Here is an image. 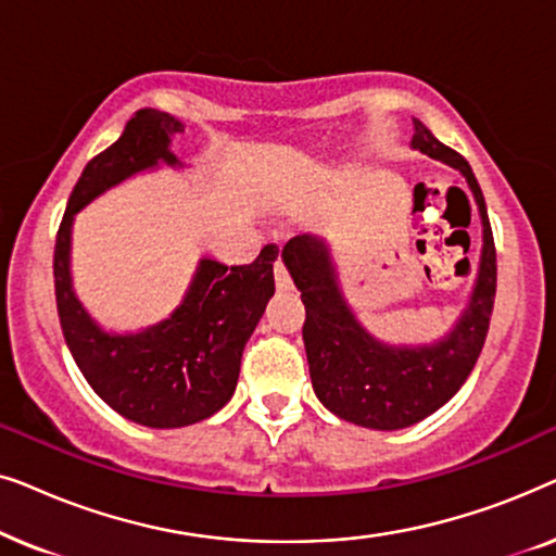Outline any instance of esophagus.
I'll return each instance as SVG.
<instances>
[{
	"label": "esophagus",
	"instance_id": "1",
	"mask_svg": "<svg viewBox=\"0 0 556 556\" xmlns=\"http://www.w3.org/2000/svg\"><path fill=\"white\" fill-rule=\"evenodd\" d=\"M273 273H276V286L280 288V291H291L293 288V280H291V273H288V268H286V263L280 261H276V265H273Z\"/></svg>",
	"mask_w": 556,
	"mask_h": 556
}]
</instances>
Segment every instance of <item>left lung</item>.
Returning <instances> with one entry per match:
<instances>
[{"mask_svg": "<svg viewBox=\"0 0 556 556\" xmlns=\"http://www.w3.org/2000/svg\"><path fill=\"white\" fill-rule=\"evenodd\" d=\"M413 126L415 149L466 177L483 223L473 293L460 321L443 341L432 346H387L369 337L341 299L326 242L314 235H299L283 248V263L306 306L303 344L316 397L341 420L371 430L409 428L460 390L483 349L496 299V245L473 169L458 151L438 141L422 121L413 118Z\"/></svg>", "mask_w": 556, "mask_h": 556, "instance_id": "8db88e82", "label": "left lung"}]
</instances>
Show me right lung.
Returning <instances> with one entry per match:
<instances>
[{"instance_id": "1", "label": "right lung", "mask_w": 556, "mask_h": 556, "mask_svg": "<svg viewBox=\"0 0 556 556\" xmlns=\"http://www.w3.org/2000/svg\"><path fill=\"white\" fill-rule=\"evenodd\" d=\"M185 124L169 113L136 111L116 143L93 156L67 200L55 240V301L75 364L105 405L147 428H185L207 420L230 402L240 359L265 303L276 293V245L250 265L200 261L181 306L139 333H109L86 314L71 283L73 217L90 200L159 162L179 164L169 151Z\"/></svg>"}]
</instances>
